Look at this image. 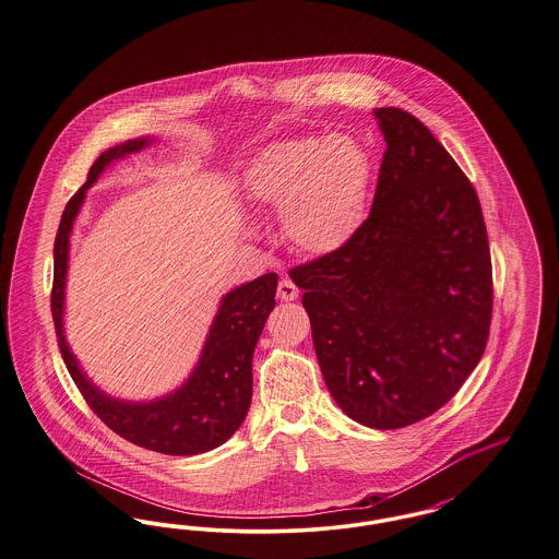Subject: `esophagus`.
<instances>
[{
  "mask_svg": "<svg viewBox=\"0 0 559 559\" xmlns=\"http://www.w3.org/2000/svg\"><path fill=\"white\" fill-rule=\"evenodd\" d=\"M278 297L283 299V301H293V299H297V295H299V289L295 287V283H293L292 278H283L281 283H278Z\"/></svg>",
  "mask_w": 559,
  "mask_h": 559,
  "instance_id": "34e87169",
  "label": "esophagus"
}]
</instances>
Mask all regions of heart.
Listing matches in <instances>:
<instances>
[{
    "mask_svg": "<svg viewBox=\"0 0 559 559\" xmlns=\"http://www.w3.org/2000/svg\"><path fill=\"white\" fill-rule=\"evenodd\" d=\"M371 160L346 135L281 140L249 163L242 192L255 207L283 210V233L299 253L324 258L358 235Z\"/></svg>",
    "mask_w": 559,
    "mask_h": 559,
    "instance_id": "heart-1",
    "label": "heart"
}]
</instances>
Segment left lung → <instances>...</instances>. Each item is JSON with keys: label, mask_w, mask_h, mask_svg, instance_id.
Listing matches in <instances>:
<instances>
[{"label": "left lung", "mask_w": 559, "mask_h": 559, "mask_svg": "<svg viewBox=\"0 0 559 559\" xmlns=\"http://www.w3.org/2000/svg\"><path fill=\"white\" fill-rule=\"evenodd\" d=\"M388 144L371 213L333 255L289 272L320 371L349 419L413 426L459 392L484 354L492 266L478 194L402 108H374Z\"/></svg>", "instance_id": "obj_1"}]
</instances>
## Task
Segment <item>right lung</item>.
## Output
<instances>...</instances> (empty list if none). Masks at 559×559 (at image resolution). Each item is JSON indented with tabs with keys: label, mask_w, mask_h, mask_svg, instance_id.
Instances as JSON below:
<instances>
[{
	"label": "right lung",
	"mask_w": 559,
	"mask_h": 559,
	"mask_svg": "<svg viewBox=\"0 0 559 559\" xmlns=\"http://www.w3.org/2000/svg\"><path fill=\"white\" fill-rule=\"evenodd\" d=\"M155 138H133L105 151L90 167L85 185L67 203L53 242L52 319L58 347L81 396L115 433L148 451L163 454H199L224 444L247 417L253 374L251 360L274 310L278 276L267 272L219 299L199 362L187 381L174 392L146 402L112 399L87 374L64 337V289L69 272V245L73 224L92 187L112 160L151 146Z\"/></svg>",
	"instance_id": "1"
}]
</instances>
